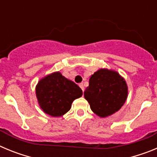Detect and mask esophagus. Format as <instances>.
Masks as SVG:
<instances>
[{
    "label": "esophagus",
    "mask_w": 157,
    "mask_h": 157,
    "mask_svg": "<svg viewBox=\"0 0 157 157\" xmlns=\"http://www.w3.org/2000/svg\"><path fill=\"white\" fill-rule=\"evenodd\" d=\"M79 86H80V88L82 90V91H84V86H83V83H80Z\"/></svg>",
    "instance_id": "esophagus-1"
}]
</instances>
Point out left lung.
Wrapping results in <instances>:
<instances>
[{"label": "left lung", "instance_id": "left-lung-1", "mask_svg": "<svg viewBox=\"0 0 157 157\" xmlns=\"http://www.w3.org/2000/svg\"><path fill=\"white\" fill-rule=\"evenodd\" d=\"M128 88L117 71L100 69L91 75L84 97L96 115L105 118L114 114L125 103Z\"/></svg>", "mask_w": 157, "mask_h": 157}]
</instances>
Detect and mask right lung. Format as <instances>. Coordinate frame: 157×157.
I'll list each match as a JSON object with an SVG mask.
<instances>
[{"label":"right lung","instance_id":"right-lung-1","mask_svg":"<svg viewBox=\"0 0 157 157\" xmlns=\"http://www.w3.org/2000/svg\"><path fill=\"white\" fill-rule=\"evenodd\" d=\"M35 92L41 109L52 117L67 113L73 101L82 95L81 88L59 71L42 78L36 86Z\"/></svg>","mask_w":157,"mask_h":157}]
</instances>
